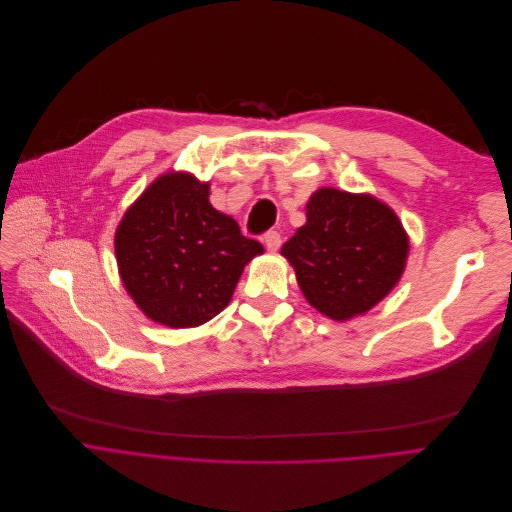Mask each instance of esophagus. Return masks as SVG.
Wrapping results in <instances>:
<instances>
[{
    "label": "esophagus",
    "instance_id": "34e87169",
    "mask_svg": "<svg viewBox=\"0 0 512 512\" xmlns=\"http://www.w3.org/2000/svg\"><path fill=\"white\" fill-rule=\"evenodd\" d=\"M264 248L269 252H277L281 248V235L277 231H269L264 235Z\"/></svg>",
    "mask_w": 512,
    "mask_h": 512
}]
</instances>
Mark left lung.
I'll return each mask as SVG.
<instances>
[{
    "label": "left lung",
    "instance_id": "8db88e82",
    "mask_svg": "<svg viewBox=\"0 0 512 512\" xmlns=\"http://www.w3.org/2000/svg\"><path fill=\"white\" fill-rule=\"evenodd\" d=\"M410 252L398 214L371 193L316 189L306 223L283 243L306 302L333 321L367 314L404 275Z\"/></svg>",
    "mask_w": 512,
    "mask_h": 512
}]
</instances>
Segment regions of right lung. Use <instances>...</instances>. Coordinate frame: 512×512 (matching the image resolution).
I'll use <instances>...</instances> for the list:
<instances>
[{
	"instance_id": "add662e5",
	"label": "right lung",
	"mask_w": 512,
	"mask_h": 512,
	"mask_svg": "<svg viewBox=\"0 0 512 512\" xmlns=\"http://www.w3.org/2000/svg\"><path fill=\"white\" fill-rule=\"evenodd\" d=\"M208 198V181L168 170L143 189L116 227L120 281L158 325L189 329L214 319L229 306L246 264L264 252Z\"/></svg>"
}]
</instances>
